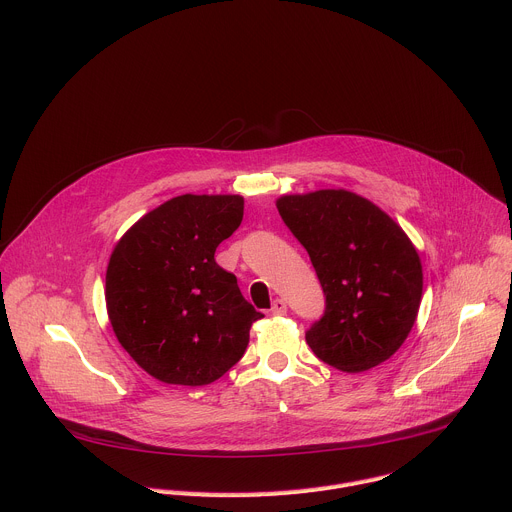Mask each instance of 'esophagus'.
I'll list each match as a JSON object with an SVG mask.
<instances>
[{
	"label": "esophagus",
	"mask_w": 512,
	"mask_h": 512,
	"mask_svg": "<svg viewBox=\"0 0 512 512\" xmlns=\"http://www.w3.org/2000/svg\"><path fill=\"white\" fill-rule=\"evenodd\" d=\"M271 314H273V316H283V314H287V304H285V300H281V298L273 300Z\"/></svg>",
	"instance_id": "1"
}]
</instances>
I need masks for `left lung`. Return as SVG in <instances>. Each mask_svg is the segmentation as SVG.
<instances>
[{"mask_svg":"<svg viewBox=\"0 0 512 512\" xmlns=\"http://www.w3.org/2000/svg\"><path fill=\"white\" fill-rule=\"evenodd\" d=\"M285 227L308 251L326 308L306 330L312 352L334 369L360 373L391 358L421 304V261L379 206L346 190L281 196Z\"/></svg>","mask_w":512,"mask_h":512,"instance_id":"left-lung-1","label":"left lung"}]
</instances>
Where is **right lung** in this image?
<instances>
[{"label":"right lung","mask_w":512,"mask_h":512,"mask_svg":"<svg viewBox=\"0 0 512 512\" xmlns=\"http://www.w3.org/2000/svg\"><path fill=\"white\" fill-rule=\"evenodd\" d=\"M243 221L241 196H176L117 243L105 300L121 346L168 385H208L241 360L263 314L214 259Z\"/></svg>","instance_id":"add662e5"}]
</instances>
